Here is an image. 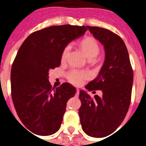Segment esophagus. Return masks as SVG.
<instances>
[{
  "label": "esophagus",
  "instance_id": "34e87169",
  "mask_svg": "<svg viewBox=\"0 0 146 146\" xmlns=\"http://www.w3.org/2000/svg\"><path fill=\"white\" fill-rule=\"evenodd\" d=\"M76 95L77 96L80 95V90H79L78 89H76Z\"/></svg>",
  "mask_w": 146,
  "mask_h": 146
}]
</instances>
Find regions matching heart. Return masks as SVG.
<instances>
[{
    "instance_id": "heart-1",
    "label": "heart",
    "mask_w": 146,
    "mask_h": 146,
    "mask_svg": "<svg viewBox=\"0 0 146 146\" xmlns=\"http://www.w3.org/2000/svg\"><path fill=\"white\" fill-rule=\"evenodd\" d=\"M81 48H82V50H83L85 54L89 58V60H93L99 54V45L98 44L97 41L92 37H87L82 40L81 42ZM70 49V45H66L64 48L61 53V57H60L61 61L64 62L66 60ZM66 78L69 82H71L72 84L79 86V85L82 84L83 81L86 79L87 74L83 71L72 70L67 73Z\"/></svg>"
}]
</instances>
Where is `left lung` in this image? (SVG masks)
Wrapping results in <instances>:
<instances>
[{
	"label": "left lung",
	"instance_id": "8db88e82",
	"mask_svg": "<svg viewBox=\"0 0 146 146\" xmlns=\"http://www.w3.org/2000/svg\"><path fill=\"white\" fill-rule=\"evenodd\" d=\"M87 28L104 45L105 60L99 74L86 89L102 90L103 95L92 98L86 92L80 90L79 115L83 131L89 136L101 138L115 131L127 115L133 72L127 47L119 35L104 28Z\"/></svg>",
	"mask_w": 146,
	"mask_h": 146
}]
</instances>
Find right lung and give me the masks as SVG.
Segmentation results:
<instances>
[{
	"label": "right lung",
	"instance_id": "obj_1",
	"mask_svg": "<svg viewBox=\"0 0 146 146\" xmlns=\"http://www.w3.org/2000/svg\"><path fill=\"white\" fill-rule=\"evenodd\" d=\"M86 30V26H50L32 33L19 48L11 68V96L18 117L34 133L49 136L60 129L66 102L76 90L67 82L52 88L49 70L60 65L64 48Z\"/></svg>",
	"mask_w": 146,
	"mask_h": 146
}]
</instances>
